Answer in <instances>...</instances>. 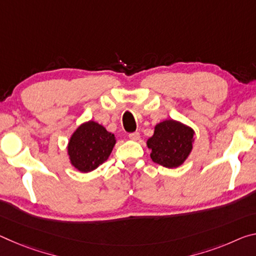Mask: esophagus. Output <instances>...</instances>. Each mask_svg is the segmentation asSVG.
Returning a JSON list of instances; mask_svg holds the SVG:
<instances>
[{
	"label": "esophagus",
	"instance_id": "1",
	"mask_svg": "<svg viewBox=\"0 0 256 256\" xmlns=\"http://www.w3.org/2000/svg\"><path fill=\"white\" fill-rule=\"evenodd\" d=\"M128 138L133 141H138L140 139V134H139V132H133V133H130Z\"/></svg>",
	"mask_w": 256,
	"mask_h": 256
}]
</instances>
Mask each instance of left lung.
<instances>
[{
  "label": "left lung",
  "mask_w": 256,
  "mask_h": 256,
  "mask_svg": "<svg viewBox=\"0 0 256 256\" xmlns=\"http://www.w3.org/2000/svg\"><path fill=\"white\" fill-rule=\"evenodd\" d=\"M154 128V134L147 140L150 158L164 168H179L192 152L194 128L172 118L160 122Z\"/></svg>",
  "instance_id": "obj_1"
}]
</instances>
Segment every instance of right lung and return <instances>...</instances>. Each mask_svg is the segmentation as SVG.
Masks as SVG:
<instances>
[{
  "instance_id": "right-lung-1",
  "label": "right lung",
  "mask_w": 256,
  "mask_h": 256,
  "mask_svg": "<svg viewBox=\"0 0 256 256\" xmlns=\"http://www.w3.org/2000/svg\"><path fill=\"white\" fill-rule=\"evenodd\" d=\"M116 136L94 120L84 122L70 138L67 155L72 166L82 173L94 171L108 160Z\"/></svg>"
}]
</instances>
